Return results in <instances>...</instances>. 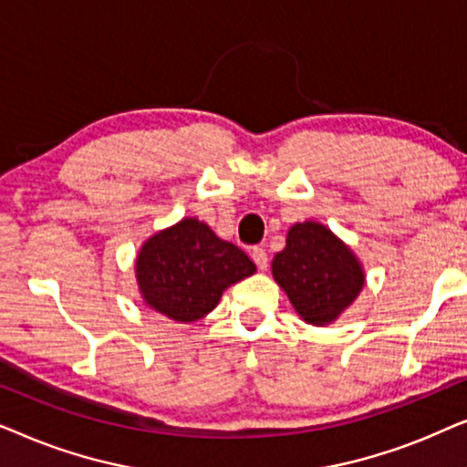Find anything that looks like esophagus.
Masks as SVG:
<instances>
[{"mask_svg":"<svg viewBox=\"0 0 467 467\" xmlns=\"http://www.w3.org/2000/svg\"><path fill=\"white\" fill-rule=\"evenodd\" d=\"M253 261H254V264H257L259 270H267V253H265V248H261V246L253 248Z\"/></svg>","mask_w":467,"mask_h":467,"instance_id":"1","label":"esophagus"}]
</instances>
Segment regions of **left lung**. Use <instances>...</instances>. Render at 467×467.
I'll return each instance as SVG.
<instances>
[{"mask_svg":"<svg viewBox=\"0 0 467 467\" xmlns=\"http://www.w3.org/2000/svg\"><path fill=\"white\" fill-rule=\"evenodd\" d=\"M272 272L297 315L312 325L340 317L363 286L355 254L329 229L310 221L289 229L285 251L272 261Z\"/></svg>","mask_w":467,"mask_h":467,"instance_id":"obj_1","label":"left lung"}]
</instances>
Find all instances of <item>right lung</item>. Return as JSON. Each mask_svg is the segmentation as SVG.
<instances>
[{
    "label": "right lung",
    "mask_w": 467,
    "mask_h": 467,
    "mask_svg": "<svg viewBox=\"0 0 467 467\" xmlns=\"http://www.w3.org/2000/svg\"><path fill=\"white\" fill-rule=\"evenodd\" d=\"M254 270L242 248L221 240L197 219H184L152 235L136 261L146 304L181 323L213 312L223 291Z\"/></svg>",
    "instance_id": "add662e5"
}]
</instances>
